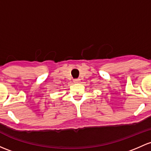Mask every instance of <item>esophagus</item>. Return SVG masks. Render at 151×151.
I'll return each mask as SVG.
<instances>
[{"label": "esophagus", "instance_id": "34e87169", "mask_svg": "<svg viewBox=\"0 0 151 151\" xmlns=\"http://www.w3.org/2000/svg\"><path fill=\"white\" fill-rule=\"evenodd\" d=\"M80 82V79H76V80H74V83H79Z\"/></svg>", "mask_w": 151, "mask_h": 151}]
</instances>
